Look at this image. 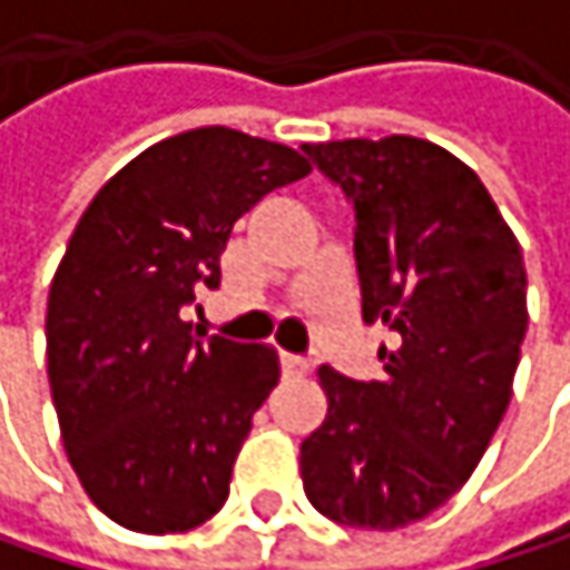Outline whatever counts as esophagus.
<instances>
[{
    "instance_id": "34e87169",
    "label": "esophagus",
    "mask_w": 570,
    "mask_h": 570,
    "mask_svg": "<svg viewBox=\"0 0 570 570\" xmlns=\"http://www.w3.org/2000/svg\"><path fill=\"white\" fill-rule=\"evenodd\" d=\"M281 366H284V376H303L309 370V363L293 353H281Z\"/></svg>"
}]
</instances>
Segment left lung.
<instances>
[{
	"label": "left lung",
	"instance_id": "1",
	"mask_svg": "<svg viewBox=\"0 0 570 570\" xmlns=\"http://www.w3.org/2000/svg\"><path fill=\"white\" fill-rule=\"evenodd\" d=\"M306 155L353 200L363 320L399 346L380 350L373 383L320 366L330 409L299 445V475L320 514L393 531L469 482L509 409L524 261L479 174L432 141L346 138Z\"/></svg>",
	"mask_w": 570,
	"mask_h": 570
}]
</instances>
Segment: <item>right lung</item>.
I'll return each instance as SVG.
<instances>
[{
	"instance_id": "add662e5",
	"label": "right lung",
	"mask_w": 570,
	"mask_h": 570,
	"mask_svg": "<svg viewBox=\"0 0 570 570\" xmlns=\"http://www.w3.org/2000/svg\"><path fill=\"white\" fill-rule=\"evenodd\" d=\"M306 174L299 151L210 125L141 151L81 214L49 289L46 356L68 462L111 521L171 534L227 502L281 360L204 343L180 309L220 284L234 220Z\"/></svg>"
}]
</instances>
